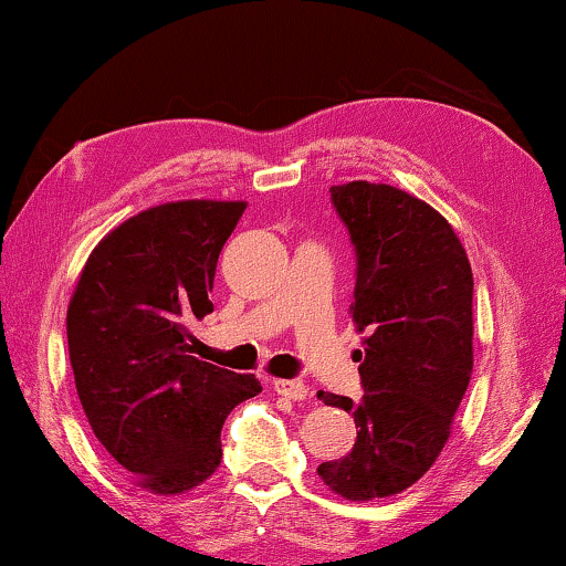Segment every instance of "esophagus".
<instances>
[{
    "label": "esophagus",
    "instance_id": "esophagus-1",
    "mask_svg": "<svg viewBox=\"0 0 566 566\" xmlns=\"http://www.w3.org/2000/svg\"><path fill=\"white\" fill-rule=\"evenodd\" d=\"M273 389L277 394H283V397L296 399V401H304L308 397V386L301 381V378H275Z\"/></svg>",
    "mask_w": 566,
    "mask_h": 566
}]
</instances>
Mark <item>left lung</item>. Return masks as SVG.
Segmentation results:
<instances>
[{"label":"left lung","instance_id":"1","mask_svg":"<svg viewBox=\"0 0 566 566\" xmlns=\"http://www.w3.org/2000/svg\"><path fill=\"white\" fill-rule=\"evenodd\" d=\"M355 247L353 322L368 332L363 397L319 391L355 417L353 451L316 474L347 500L391 497L443 451L474 368V277L451 223L409 192L376 182L329 188Z\"/></svg>","mask_w":566,"mask_h":566}]
</instances>
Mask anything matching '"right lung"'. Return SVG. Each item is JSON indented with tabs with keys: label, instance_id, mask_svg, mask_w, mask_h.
Masks as SVG:
<instances>
[{
	"label": "right lung",
	"instance_id": "obj_1",
	"mask_svg": "<svg viewBox=\"0 0 566 566\" xmlns=\"http://www.w3.org/2000/svg\"><path fill=\"white\" fill-rule=\"evenodd\" d=\"M247 203L180 200L113 229L84 265L66 337L76 394L105 451L157 494L192 490L219 469L231 409L254 376L190 355V327L213 312L219 254Z\"/></svg>",
	"mask_w": 566,
	"mask_h": 566
}]
</instances>
